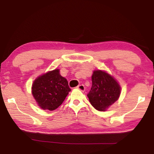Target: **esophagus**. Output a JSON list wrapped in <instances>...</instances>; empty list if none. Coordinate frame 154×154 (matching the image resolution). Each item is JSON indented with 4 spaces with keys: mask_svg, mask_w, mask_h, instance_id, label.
<instances>
[{
    "mask_svg": "<svg viewBox=\"0 0 154 154\" xmlns=\"http://www.w3.org/2000/svg\"><path fill=\"white\" fill-rule=\"evenodd\" d=\"M77 89H79V90L82 91V92H84L85 90V86H84V85H78V86L77 87Z\"/></svg>",
    "mask_w": 154,
    "mask_h": 154,
    "instance_id": "obj_1",
    "label": "esophagus"
}]
</instances>
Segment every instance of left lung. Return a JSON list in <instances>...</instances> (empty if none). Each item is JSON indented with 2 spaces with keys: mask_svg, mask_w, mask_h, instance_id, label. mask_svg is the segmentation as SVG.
Wrapping results in <instances>:
<instances>
[{
  "mask_svg": "<svg viewBox=\"0 0 154 154\" xmlns=\"http://www.w3.org/2000/svg\"><path fill=\"white\" fill-rule=\"evenodd\" d=\"M92 88L88 97L96 110L104 111L118 100L120 85L113 77L106 71L96 70L92 75Z\"/></svg>",
  "mask_w": 154,
  "mask_h": 154,
  "instance_id": "8db88e82",
  "label": "left lung"
}]
</instances>
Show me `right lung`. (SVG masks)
<instances>
[{
	"mask_svg": "<svg viewBox=\"0 0 154 154\" xmlns=\"http://www.w3.org/2000/svg\"><path fill=\"white\" fill-rule=\"evenodd\" d=\"M66 78L61 76L60 69L45 72L34 81L32 94L41 109L55 110L64 102L71 91Z\"/></svg>",
	"mask_w": 154,
	"mask_h": 154,
	"instance_id": "add662e5",
	"label": "right lung"
}]
</instances>
